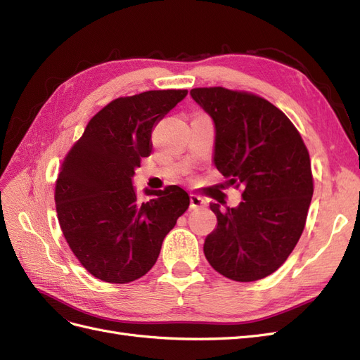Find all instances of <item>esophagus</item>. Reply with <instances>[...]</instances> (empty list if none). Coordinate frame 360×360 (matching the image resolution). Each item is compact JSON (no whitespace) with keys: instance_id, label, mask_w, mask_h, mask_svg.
Listing matches in <instances>:
<instances>
[{"instance_id":"obj_1","label":"esophagus","mask_w":360,"mask_h":360,"mask_svg":"<svg viewBox=\"0 0 360 360\" xmlns=\"http://www.w3.org/2000/svg\"><path fill=\"white\" fill-rule=\"evenodd\" d=\"M207 205V201L201 197H198V195L192 193L191 195V209H204V207Z\"/></svg>"}]
</instances>
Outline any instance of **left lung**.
Here are the masks:
<instances>
[{
    "label": "left lung",
    "instance_id": "obj_1",
    "mask_svg": "<svg viewBox=\"0 0 360 360\" xmlns=\"http://www.w3.org/2000/svg\"><path fill=\"white\" fill-rule=\"evenodd\" d=\"M191 96L214 123V167L243 189L237 207L210 204L217 226L205 237L204 255L225 278L263 279L285 263L303 233L314 193L308 148L263 97L224 86Z\"/></svg>",
    "mask_w": 360,
    "mask_h": 360
}]
</instances>
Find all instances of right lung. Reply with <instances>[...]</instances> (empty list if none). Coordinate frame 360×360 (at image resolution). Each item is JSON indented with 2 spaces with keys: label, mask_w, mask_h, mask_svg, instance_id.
<instances>
[{
  "label": "right lung",
  "mask_w": 360,
  "mask_h": 360,
  "mask_svg": "<svg viewBox=\"0 0 360 360\" xmlns=\"http://www.w3.org/2000/svg\"><path fill=\"white\" fill-rule=\"evenodd\" d=\"M188 90H151L108 103L86 124L64 159L56 183L58 222L72 252L90 274L127 284L155 266L162 242L188 210L189 195L172 184H132L141 158L151 153V132Z\"/></svg>",
  "instance_id": "1"
}]
</instances>
